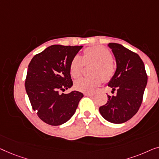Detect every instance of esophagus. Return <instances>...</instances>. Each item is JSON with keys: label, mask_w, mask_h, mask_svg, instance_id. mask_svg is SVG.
Segmentation results:
<instances>
[{"label": "esophagus", "mask_w": 159, "mask_h": 159, "mask_svg": "<svg viewBox=\"0 0 159 159\" xmlns=\"http://www.w3.org/2000/svg\"><path fill=\"white\" fill-rule=\"evenodd\" d=\"M84 95L86 96V97H92V96L94 95V93H85Z\"/></svg>", "instance_id": "obj_1"}]
</instances>
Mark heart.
<instances>
[{
	"instance_id": "1",
	"label": "heart",
	"mask_w": 159,
	"mask_h": 159,
	"mask_svg": "<svg viewBox=\"0 0 159 159\" xmlns=\"http://www.w3.org/2000/svg\"><path fill=\"white\" fill-rule=\"evenodd\" d=\"M112 60L111 53L102 46L91 47L86 49L83 58L79 55H75L71 60L70 65L71 76L74 79L79 78L82 73L84 63H94L91 71V73L94 75L80 78L76 80L74 83L75 88L82 92H93L102 84L103 79L108 80L113 76L115 66Z\"/></svg>"
}]
</instances>
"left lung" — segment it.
Segmentation results:
<instances>
[{
	"label": "left lung",
	"instance_id": "left-lung-1",
	"mask_svg": "<svg viewBox=\"0 0 159 159\" xmlns=\"http://www.w3.org/2000/svg\"><path fill=\"white\" fill-rule=\"evenodd\" d=\"M116 60V70L108 83L116 96H107V104L99 107L105 120L121 124L130 120L138 112L143 101L148 77L143 62L139 55L122 44L109 43Z\"/></svg>",
	"mask_w": 159,
	"mask_h": 159
}]
</instances>
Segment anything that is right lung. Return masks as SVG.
I'll return each instance as SVG.
<instances>
[{
    "label": "right lung",
    "instance_id": "obj_1",
    "mask_svg": "<svg viewBox=\"0 0 159 159\" xmlns=\"http://www.w3.org/2000/svg\"><path fill=\"white\" fill-rule=\"evenodd\" d=\"M83 46L54 44L32 58L28 66L25 88L32 108L45 123L68 122L84 94L78 91L60 94L73 86L70 65Z\"/></svg>",
    "mask_w": 159,
    "mask_h": 159
}]
</instances>
